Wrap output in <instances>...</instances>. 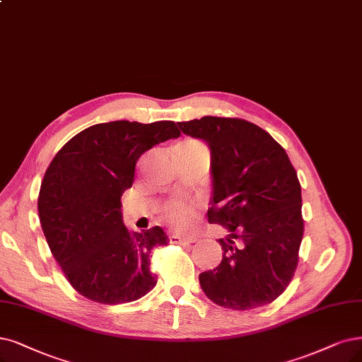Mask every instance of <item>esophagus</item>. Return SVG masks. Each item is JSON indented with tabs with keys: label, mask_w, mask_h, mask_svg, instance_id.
I'll use <instances>...</instances> for the list:
<instances>
[{
	"label": "esophagus",
	"mask_w": 362,
	"mask_h": 362,
	"mask_svg": "<svg viewBox=\"0 0 362 362\" xmlns=\"http://www.w3.org/2000/svg\"><path fill=\"white\" fill-rule=\"evenodd\" d=\"M171 243H194L195 238L194 237H183V235H179V234H173L170 237Z\"/></svg>",
	"instance_id": "1"
}]
</instances>
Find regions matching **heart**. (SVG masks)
<instances>
[{
    "label": "heart",
    "mask_w": 362,
    "mask_h": 362,
    "mask_svg": "<svg viewBox=\"0 0 362 362\" xmlns=\"http://www.w3.org/2000/svg\"><path fill=\"white\" fill-rule=\"evenodd\" d=\"M182 149H198V147H204L202 143L189 140L183 143ZM160 216H163V221L167 222L168 225L174 226V228H185L188 226L191 222V216H192V210L188 204L185 203H170L167 204L163 211H160Z\"/></svg>",
    "instance_id": "1"
}]
</instances>
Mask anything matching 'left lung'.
Instances as JSON below:
<instances>
[{"instance_id": "left-lung-1", "label": "left lung", "mask_w": 362, "mask_h": 362, "mask_svg": "<svg viewBox=\"0 0 362 362\" xmlns=\"http://www.w3.org/2000/svg\"><path fill=\"white\" fill-rule=\"evenodd\" d=\"M210 149L211 198L207 216L222 225L223 255L199 285L218 305L255 309L289 285L303 240L301 186L296 168L269 132L235 117L204 116L177 122Z\"/></svg>"}]
</instances>
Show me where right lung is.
<instances>
[{
    "mask_svg": "<svg viewBox=\"0 0 362 362\" xmlns=\"http://www.w3.org/2000/svg\"><path fill=\"white\" fill-rule=\"evenodd\" d=\"M179 136L171 120H115L80 131L52 159L38 195L40 223L52 255L83 297L131 303L156 285L151 252L168 237L160 226L128 231L120 197L132 186L139 158Z\"/></svg>",
    "mask_w": 362,
    "mask_h": 362,
    "instance_id": "obj_1",
    "label": "right lung"
}]
</instances>
